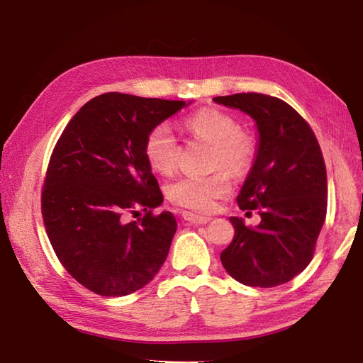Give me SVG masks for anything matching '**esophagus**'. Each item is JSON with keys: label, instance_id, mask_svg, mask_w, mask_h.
<instances>
[{"label": "esophagus", "instance_id": "esophagus-1", "mask_svg": "<svg viewBox=\"0 0 363 363\" xmlns=\"http://www.w3.org/2000/svg\"><path fill=\"white\" fill-rule=\"evenodd\" d=\"M182 218L186 220L189 224H196V225H201V224H208L211 218H206V216H199V214H192L189 211H183L182 213Z\"/></svg>", "mask_w": 363, "mask_h": 363}]
</instances>
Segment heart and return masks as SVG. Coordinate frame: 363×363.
Returning <instances> with one entry per match:
<instances>
[{
	"label": "heart",
	"mask_w": 363,
	"mask_h": 363,
	"mask_svg": "<svg viewBox=\"0 0 363 363\" xmlns=\"http://www.w3.org/2000/svg\"><path fill=\"white\" fill-rule=\"evenodd\" d=\"M184 127L196 139L211 144L210 167L216 172L205 177H182L167 184V197L174 205L189 211L210 213L219 199L230 194V171L246 174L257 158L258 144L254 135L240 127L232 114L216 108H203L184 121ZM144 155L160 174H172L179 166L180 144L171 125L161 122L147 133Z\"/></svg>",
	"instance_id": "b5f03b06"
}]
</instances>
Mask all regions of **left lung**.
<instances>
[{"mask_svg": "<svg viewBox=\"0 0 363 363\" xmlns=\"http://www.w3.org/2000/svg\"><path fill=\"white\" fill-rule=\"evenodd\" d=\"M213 100L249 114L260 135L255 162L236 202L241 210H258L262 223L250 227L230 218L235 236L220 252V262L247 286L290 282L312 262L326 219L321 147L304 117L277 97L242 92Z\"/></svg>", "mask_w": 363, "mask_h": 363, "instance_id": "1", "label": "left lung"}]
</instances>
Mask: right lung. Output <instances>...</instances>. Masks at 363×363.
I'll list each match as a JSON object with an SVG mask.
<instances>
[{
	"label": "right lung",
	"mask_w": 363,
	"mask_h": 363,
	"mask_svg": "<svg viewBox=\"0 0 363 363\" xmlns=\"http://www.w3.org/2000/svg\"><path fill=\"white\" fill-rule=\"evenodd\" d=\"M184 106L179 100L101 94L57 139L42 188L43 225L59 262L87 290L106 298L135 293L164 263L177 220L171 211L153 213L162 192L144 140ZM127 213L138 219L127 223Z\"/></svg>",
	"instance_id": "right-lung-1"
}]
</instances>
